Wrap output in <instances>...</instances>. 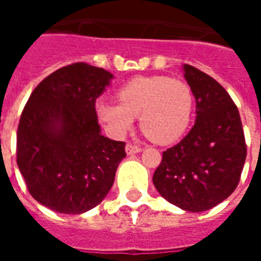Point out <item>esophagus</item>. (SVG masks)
<instances>
[{"mask_svg": "<svg viewBox=\"0 0 261 261\" xmlns=\"http://www.w3.org/2000/svg\"><path fill=\"white\" fill-rule=\"evenodd\" d=\"M139 151H142V149H141L139 146H135V145H133V143H127L126 145V153L128 155L137 154V153H139Z\"/></svg>", "mask_w": 261, "mask_h": 261, "instance_id": "obj_1", "label": "esophagus"}]
</instances>
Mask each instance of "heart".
<instances>
[{"mask_svg":"<svg viewBox=\"0 0 261 261\" xmlns=\"http://www.w3.org/2000/svg\"><path fill=\"white\" fill-rule=\"evenodd\" d=\"M120 102L101 101L97 115L115 137H122L139 116V127L147 138L160 145L177 141L190 124L194 94L180 79L165 75L135 77L118 92Z\"/></svg>","mask_w":261,"mask_h":261,"instance_id":"heart-1","label":"heart"}]
</instances>
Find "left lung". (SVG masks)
<instances>
[{"label": "left lung", "mask_w": 261, "mask_h": 261, "mask_svg": "<svg viewBox=\"0 0 261 261\" xmlns=\"http://www.w3.org/2000/svg\"><path fill=\"white\" fill-rule=\"evenodd\" d=\"M182 73L196 101V119L190 133L163 153L153 184L169 203L200 213L239 186L247 145L239 110L221 84L191 65H182Z\"/></svg>", "instance_id": "1"}]
</instances>
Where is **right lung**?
Segmentation results:
<instances>
[{
  "label": "right lung",
  "mask_w": 261,
  "mask_h": 261,
  "mask_svg": "<svg viewBox=\"0 0 261 261\" xmlns=\"http://www.w3.org/2000/svg\"><path fill=\"white\" fill-rule=\"evenodd\" d=\"M114 75L73 63L31 93L17 128V165L32 198L62 214H83L102 202L124 157V142L101 135L96 98Z\"/></svg>",
  "instance_id": "obj_1"
}]
</instances>
